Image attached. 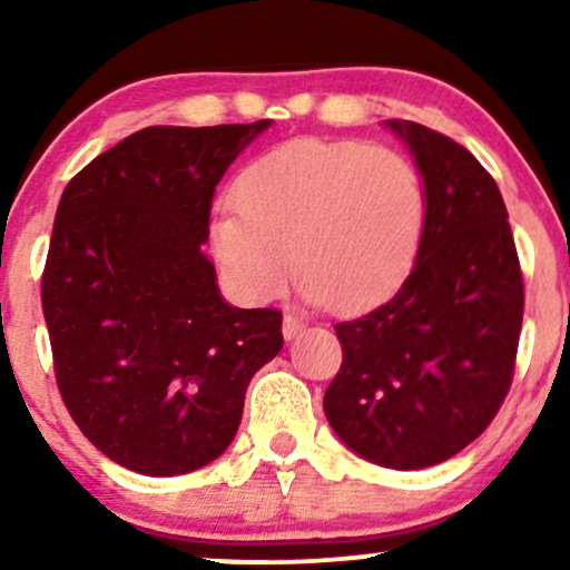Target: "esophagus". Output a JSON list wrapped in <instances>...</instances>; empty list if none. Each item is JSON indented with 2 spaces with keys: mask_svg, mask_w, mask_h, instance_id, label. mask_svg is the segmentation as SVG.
I'll list each match as a JSON object with an SVG mask.
<instances>
[{
  "mask_svg": "<svg viewBox=\"0 0 570 570\" xmlns=\"http://www.w3.org/2000/svg\"><path fill=\"white\" fill-rule=\"evenodd\" d=\"M281 332H284L286 340H294V337L299 335V332H303V322H299V318H294V316H284Z\"/></svg>",
  "mask_w": 570,
  "mask_h": 570,
  "instance_id": "1",
  "label": "esophagus"
}]
</instances>
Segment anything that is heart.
I'll return each instance as SVG.
<instances>
[{
	"label": "heart",
	"instance_id": "heart-1",
	"mask_svg": "<svg viewBox=\"0 0 570 570\" xmlns=\"http://www.w3.org/2000/svg\"><path fill=\"white\" fill-rule=\"evenodd\" d=\"M235 206L208 222L212 252L248 303H267L294 267L307 303L356 313L410 276L421 248L426 193L396 149L294 139L235 181Z\"/></svg>",
	"mask_w": 570,
	"mask_h": 570
}]
</instances>
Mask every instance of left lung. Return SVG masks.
<instances>
[{"instance_id":"8db88e82","label":"left lung","mask_w":570,"mask_h":570,"mask_svg":"<svg viewBox=\"0 0 570 570\" xmlns=\"http://www.w3.org/2000/svg\"><path fill=\"white\" fill-rule=\"evenodd\" d=\"M423 193L415 267L389 303L335 326L343 367L324 394L345 448L385 469L436 466L474 442L512 383L522 276L499 185L469 149L410 120Z\"/></svg>"}]
</instances>
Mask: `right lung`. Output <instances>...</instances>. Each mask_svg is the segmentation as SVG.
<instances>
[{
  "mask_svg": "<svg viewBox=\"0 0 570 570\" xmlns=\"http://www.w3.org/2000/svg\"><path fill=\"white\" fill-rule=\"evenodd\" d=\"M271 126L144 128L58 203L42 276L56 381L82 434L130 472L217 461L284 345L281 313L227 303L203 254L214 189Z\"/></svg>",
  "mask_w": 570,
  "mask_h": 570,
  "instance_id": "obj_1",
  "label": "right lung"
}]
</instances>
